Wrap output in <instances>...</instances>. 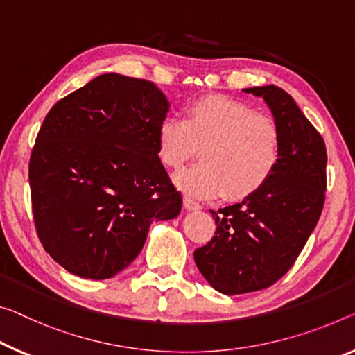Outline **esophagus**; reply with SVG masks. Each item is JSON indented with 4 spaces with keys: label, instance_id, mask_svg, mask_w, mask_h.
I'll list each match as a JSON object with an SVG mask.
<instances>
[{
    "label": "esophagus",
    "instance_id": "1",
    "mask_svg": "<svg viewBox=\"0 0 355 355\" xmlns=\"http://www.w3.org/2000/svg\"><path fill=\"white\" fill-rule=\"evenodd\" d=\"M184 206L190 211H196V209H201V205L196 203L193 198H190V196H184Z\"/></svg>",
    "mask_w": 355,
    "mask_h": 355
}]
</instances>
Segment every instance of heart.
Listing matches in <instances>:
<instances>
[{
	"mask_svg": "<svg viewBox=\"0 0 355 355\" xmlns=\"http://www.w3.org/2000/svg\"><path fill=\"white\" fill-rule=\"evenodd\" d=\"M281 132L271 117L236 98L209 95L185 109V119L166 117L159 127V157L171 170L201 149L203 163L179 173L176 184L195 198L225 192L244 200L270 181L281 159Z\"/></svg>",
	"mask_w": 355,
	"mask_h": 355,
	"instance_id": "obj_1",
	"label": "heart"
}]
</instances>
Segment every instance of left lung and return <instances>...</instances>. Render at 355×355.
Returning <instances> with one entry per match:
<instances>
[{
    "instance_id": "left-lung-1",
    "label": "left lung",
    "mask_w": 355,
    "mask_h": 355,
    "mask_svg": "<svg viewBox=\"0 0 355 355\" xmlns=\"http://www.w3.org/2000/svg\"><path fill=\"white\" fill-rule=\"evenodd\" d=\"M246 92L261 96L281 132V159L270 181L241 203L211 211L216 233L195 249L205 279L225 295L257 292L292 268L322 214L327 149L293 98L276 85Z\"/></svg>"
}]
</instances>
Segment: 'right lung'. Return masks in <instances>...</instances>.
Returning <instances> with one entry per match:
<instances>
[{
  "label": "right lung",
  "instance_id": "right-lung-1",
  "mask_svg": "<svg viewBox=\"0 0 355 355\" xmlns=\"http://www.w3.org/2000/svg\"><path fill=\"white\" fill-rule=\"evenodd\" d=\"M168 101L154 83L101 74L52 106L33 146L28 178L37 238L76 276L107 279L144 246L152 220L182 196L159 159Z\"/></svg>",
  "mask_w": 355,
  "mask_h": 355
}]
</instances>
